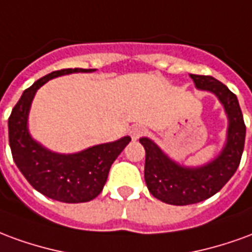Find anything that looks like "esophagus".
<instances>
[{
  "mask_svg": "<svg viewBox=\"0 0 252 252\" xmlns=\"http://www.w3.org/2000/svg\"><path fill=\"white\" fill-rule=\"evenodd\" d=\"M146 133V128L142 126H133L131 128V131H129V135L133 140H137L139 137L143 136Z\"/></svg>",
  "mask_w": 252,
  "mask_h": 252,
  "instance_id": "34e87169",
  "label": "esophagus"
}]
</instances>
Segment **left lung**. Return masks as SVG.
Wrapping results in <instances>:
<instances>
[{
  "mask_svg": "<svg viewBox=\"0 0 252 252\" xmlns=\"http://www.w3.org/2000/svg\"><path fill=\"white\" fill-rule=\"evenodd\" d=\"M197 89L211 92L224 106L228 117L227 142L221 153L198 167L181 166L148 137H142L146 150L144 180L150 193L170 205H190L216 194L238 170L246 139L242 109L236 95L211 75L190 74Z\"/></svg>",
  "mask_w": 252,
  "mask_h": 252,
  "instance_id": "1",
  "label": "left lung"
}]
</instances>
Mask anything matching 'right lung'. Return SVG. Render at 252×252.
I'll return each instance as SVG.
<instances>
[{
  "mask_svg": "<svg viewBox=\"0 0 252 252\" xmlns=\"http://www.w3.org/2000/svg\"><path fill=\"white\" fill-rule=\"evenodd\" d=\"M94 68H63L37 79L14 105L8 120L9 146L13 160L27 181L48 198L77 204L93 200L102 191L112 163L131 137L93 146L77 154L52 153L32 139L28 113L37 89L52 78L71 72H93Z\"/></svg>",
  "mask_w": 252,
  "mask_h": 252,
  "instance_id": "obj_1",
  "label": "right lung"
}]
</instances>
